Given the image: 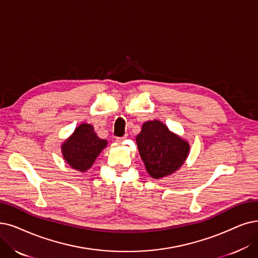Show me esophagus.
I'll return each mask as SVG.
<instances>
[{"label":"esophagus","mask_w":258,"mask_h":258,"mask_svg":"<svg viewBox=\"0 0 258 258\" xmlns=\"http://www.w3.org/2000/svg\"><path fill=\"white\" fill-rule=\"evenodd\" d=\"M125 138H126V137H122V138H119V137H118V138L115 139V141H116V143H121L123 140H125Z\"/></svg>","instance_id":"34e87169"}]
</instances>
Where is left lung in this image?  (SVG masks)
I'll return each mask as SVG.
<instances>
[{"mask_svg":"<svg viewBox=\"0 0 258 258\" xmlns=\"http://www.w3.org/2000/svg\"><path fill=\"white\" fill-rule=\"evenodd\" d=\"M137 144L145 167L154 179L169 176L180 168L189 151L188 143L159 120L144 122Z\"/></svg>","mask_w":258,"mask_h":258,"instance_id":"left-lung-1","label":"left lung"}]
</instances>
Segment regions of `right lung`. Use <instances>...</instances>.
I'll return each mask as SVG.
<instances>
[{
    "instance_id": "right-lung-1",
    "label": "right lung",
    "mask_w": 258,
    "mask_h": 258,
    "mask_svg": "<svg viewBox=\"0 0 258 258\" xmlns=\"http://www.w3.org/2000/svg\"><path fill=\"white\" fill-rule=\"evenodd\" d=\"M107 146V141L99 139L93 126L82 123L62 145L63 158L71 167L79 171L88 170L100 151Z\"/></svg>"
}]
</instances>
